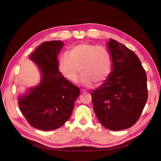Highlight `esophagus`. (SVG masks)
Returning <instances> with one entry per match:
<instances>
[{
    "label": "esophagus",
    "instance_id": "esophagus-1",
    "mask_svg": "<svg viewBox=\"0 0 161 161\" xmlns=\"http://www.w3.org/2000/svg\"><path fill=\"white\" fill-rule=\"evenodd\" d=\"M80 92L81 93H87V91H85L84 90H80Z\"/></svg>",
    "mask_w": 161,
    "mask_h": 161
}]
</instances>
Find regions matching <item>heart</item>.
<instances>
[{
	"mask_svg": "<svg viewBox=\"0 0 161 161\" xmlns=\"http://www.w3.org/2000/svg\"><path fill=\"white\" fill-rule=\"evenodd\" d=\"M67 55L58 57L57 66L61 76L71 83L76 82L80 68L83 75L79 83L85 87L103 83L112 72L111 56L101 46L83 42L72 46Z\"/></svg>",
	"mask_w": 161,
	"mask_h": 161,
	"instance_id": "obj_1",
	"label": "heart"
}]
</instances>
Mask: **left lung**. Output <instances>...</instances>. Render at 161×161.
Masks as SVG:
<instances>
[{
	"instance_id": "1",
	"label": "left lung",
	"mask_w": 161,
	"mask_h": 161,
	"mask_svg": "<svg viewBox=\"0 0 161 161\" xmlns=\"http://www.w3.org/2000/svg\"><path fill=\"white\" fill-rule=\"evenodd\" d=\"M112 61L109 76L92 93L94 111L107 129L119 131L137 122L147 100V75L141 60L125 45L107 42Z\"/></svg>"
}]
</instances>
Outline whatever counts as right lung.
Segmentation results:
<instances>
[{"instance_id": "1", "label": "right lung", "mask_w": 161, "mask_h": 161, "mask_svg": "<svg viewBox=\"0 0 161 161\" xmlns=\"http://www.w3.org/2000/svg\"><path fill=\"white\" fill-rule=\"evenodd\" d=\"M61 41L44 42L29 58L41 73L38 85L20 94L18 104L31 126L43 131L56 130L68 120L80 95L79 87L65 79L57 66Z\"/></svg>"}]
</instances>
